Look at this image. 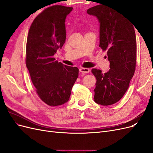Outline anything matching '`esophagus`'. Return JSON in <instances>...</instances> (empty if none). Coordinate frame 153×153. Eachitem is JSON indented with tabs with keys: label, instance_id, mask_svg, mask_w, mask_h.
Returning a JSON list of instances; mask_svg holds the SVG:
<instances>
[{
	"label": "esophagus",
	"instance_id": "obj_1",
	"mask_svg": "<svg viewBox=\"0 0 153 153\" xmlns=\"http://www.w3.org/2000/svg\"><path fill=\"white\" fill-rule=\"evenodd\" d=\"M80 71L81 73H89V69H88V68H80Z\"/></svg>",
	"mask_w": 153,
	"mask_h": 153
}]
</instances>
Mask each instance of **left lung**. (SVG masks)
Instances as JSON below:
<instances>
[{
  "label": "left lung",
  "instance_id": "obj_1",
  "mask_svg": "<svg viewBox=\"0 0 153 153\" xmlns=\"http://www.w3.org/2000/svg\"><path fill=\"white\" fill-rule=\"evenodd\" d=\"M87 12L96 16L100 23V47L107 52L110 62L106 73L92 69L96 78L94 100L101 105H113L126 93L135 73L137 41L134 25L122 13L105 5L91 7Z\"/></svg>",
  "mask_w": 153,
  "mask_h": 153
}]
</instances>
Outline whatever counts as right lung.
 <instances>
[{"label": "right lung", "mask_w": 153, "mask_h": 153, "mask_svg": "<svg viewBox=\"0 0 153 153\" xmlns=\"http://www.w3.org/2000/svg\"><path fill=\"white\" fill-rule=\"evenodd\" d=\"M73 7L55 5L36 17L29 29L25 63L39 98L51 106L68 101L78 76V69L53 57L65 43V20Z\"/></svg>", "instance_id": "right-lung-1"}]
</instances>
